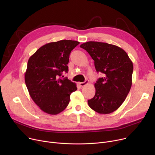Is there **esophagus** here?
<instances>
[{
	"instance_id": "esophagus-1",
	"label": "esophagus",
	"mask_w": 155,
	"mask_h": 155,
	"mask_svg": "<svg viewBox=\"0 0 155 155\" xmlns=\"http://www.w3.org/2000/svg\"><path fill=\"white\" fill-rule=\"evenodd\" d=\"M88 84V80H86L84 82H80L78 84H79V85L81 86V87H84V86L87 85Z\"/></svg>"
}]
</instances>
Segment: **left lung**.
I'll return each mask as SVG.
<instances>
[{"label":"left lung","instance_id":"1","mask_svg":"<svg viewBox=\"0 0 155 155\" xmlns=\"http://www.w3.org/2000/svg\"><path fill=\"white\" fill-rule=\"evenodd\" d=\"M80 47L94 60L96 71L104 74L94 84L95 94L88 101L89 107L99 114L113 112L124 102L131 89L133 62L123 49L116 45L88 41Z\"/></svg>","mask_w":155,"mask_h":155}]
</instances>
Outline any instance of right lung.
I'll return each mask as SVG.
<instances>
[{
    "label": "right lung",
    "instance_id": "right-lung-1",
    "mask_svg": "<svg viewBox=\"0 0 155 155\" xmlns=\"http://www.w3.org/2000/svg\"><path fill=\"white\" fill-rule=\"evenodd\" d=\"M79 43L66 39L47 43L28 60L24 75L28 92L40 109L49 114L64 110L70 94L77 91L75 83L60 77L63 71L68 72L70 54Z\"/></svg>",
    "mask_w": 155,
    "mask_h": 155
}]
</instances>
